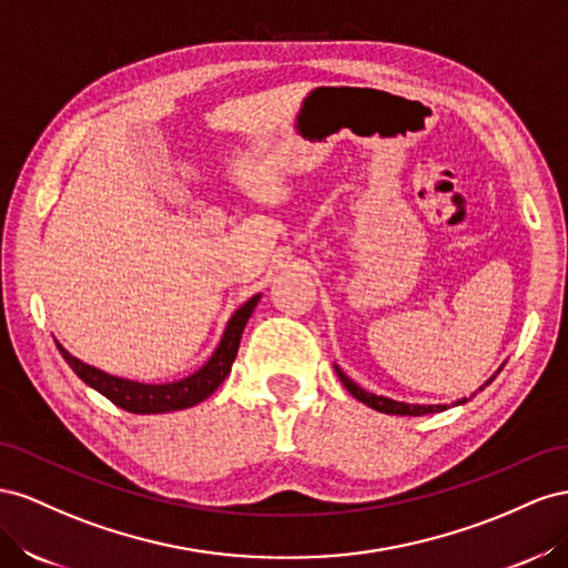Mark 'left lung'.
I'll list each match as a JSON object with an SVG mask.
<instances>
[{
  "mask_svg": "<svg viewBox=\"0 0 568 568\" xmlns=\"http://www.w3.org/2000/svg\"><path fill=\"white\" fill-rule=\"evenodd\" d=\"M335 374H337V378L343 381V385L347 387L349 390V395L352 397H356L359 402H364L366 407H371V409H376V412H381V414H397V416H424V414H435V412H445L447 409V404H407V402H397V399H390V397H383V395H374V393H366L364 387H359L356 385L354 381H349L343 371H339L337 366H335ZM499 374V371H497ZM495 374V376H497ZM495 376L485 383V385H490L493 381H495ZM483 385V387H485ZM480 387V390H483ZM468 399L464 397V399H457L455 402V407L457 404H466Z\"/></svg>",
  "mask_w": 568,
  "mask_h": 568,
  "instance_id": "left-lung-1",
  "label": "left lung"
}]
</instances>
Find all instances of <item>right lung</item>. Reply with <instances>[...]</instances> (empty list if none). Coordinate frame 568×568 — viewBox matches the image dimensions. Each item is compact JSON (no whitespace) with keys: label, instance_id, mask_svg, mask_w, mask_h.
<instances>
[{"label":"right lung","instance_id":"right-lung-1","mask_svg":"<svg viewBox=\"0 0 568 568\" xmlns=\"http://www.w3.org/2000/svg\"><path fill=\"white\" fill-rule=\"evenodd\" d=\"M258 297L262 295H254L252 300H247L231 316L229 326H225V331H223L221 343L212 354V359H209L202 368L194 371L192 376H187L183 381H175V383L152 385V383H138V381H125L119 376H109V374H104V371L75 359V356L69 354L59 343H57V347H59L63 359H67V364L75 371V376L80 381L94 387L97 393H102L109 402H113L116 407H121L125 412L166 414V412L187 409V407H194V404L204 402L225 381V376L231 374V366L237 356L242 331H245Z\"/></svg>","mask_w":568,"mask_h":568}]
</instances>
